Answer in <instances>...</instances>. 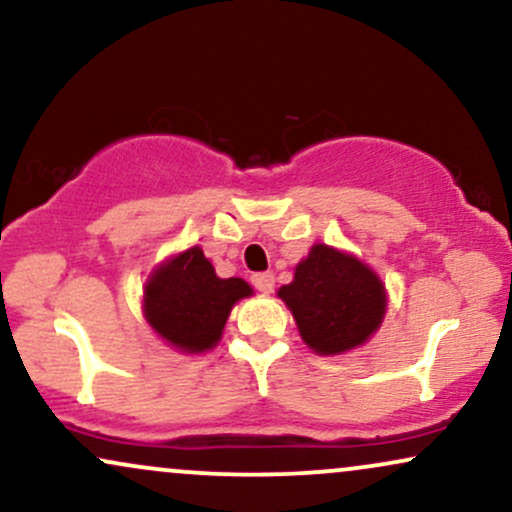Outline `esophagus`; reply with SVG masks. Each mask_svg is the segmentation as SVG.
Segmentation results:
<instances>
[{"label": "esophagus", "mask_w": 512, "mask_h": 512, "mask_svg": "<svg viewBox=\"0 0 512 512\" xmlns=\"http://www.w3.org/2000/svg\"><path fill=\"white\" fill-rule=\"evenodd\" d=\"M250 281H252V286H255L260 293H272L274 291V274H269V272L252 274Z\"/></svg>", "instance_id": "esophagus-1"}]
</instances>
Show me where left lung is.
<instances>
[{
	"label": "left lung",
	"mask_w": 512,
	"mask_h": 512,
	"mask_svg": "<svg viewBox=\"0 0 512 512\" xmlns=\"http://www.w3.org/2000/svg\"><path fill=\"white\" fill-rule=\"evenodd\" d=\"M300 336L315 353L336 355L365 343L379 329L386 293L379 276L355 257L329 245H315L283 286Z\"/></svg>",
	"instance_id": "obj_1"
}]
</instances>
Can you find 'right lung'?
Masks as SVG:
<instances>
[{"instance_id":"add662e5","label":"right lung","mask_w":512,"mask_h":512,"mask_svg":"<svg viewBox=\"0 0 512 512\" xmlns=\"http://www.w3.org/2000/svg\"><path fill=\"white\" fill-rule=\"evenodd\" d=\"M252 288L243 279H219L200 248L159 267L145 286V317L171 346L202 353L217 346L236 300Z\"/></svg>"}]
</instances>
